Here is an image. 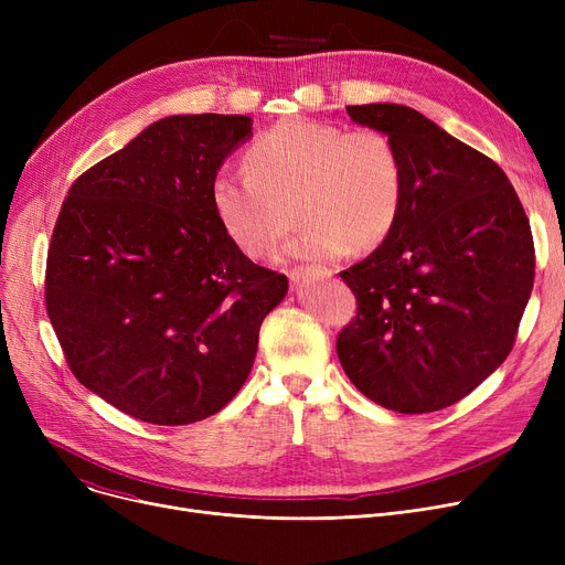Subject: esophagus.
<instances>
[{
  "label": "esophagus",
  "mask_w": 565,
  "mask_h": 565,
  "mask_svg": "<svg viewBox=\"0 0 565 565\" xmlns=\"http://www.w3.org/2000/svg\"><path fill=\"white\" fill-rule=\"evenodd\" d=\"M334 273L330 270V267H320V265H298L292 267V270L288 273L290 281H300V279H307V277H332Z\"/></svg>",
  "instance_id": "obj_1"
}]
</instances>
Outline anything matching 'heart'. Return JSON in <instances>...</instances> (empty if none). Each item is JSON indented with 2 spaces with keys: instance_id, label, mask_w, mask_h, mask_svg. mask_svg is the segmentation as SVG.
Instances as JSON below:
<instances>
[{
  "instance_id": "b5f03b06",
  "label": "heart",
  "mask_w": 565,
  "mask_h": 565,
  "mask_svg": "<svg viewBox=\"0 0 565 565\" xmlns=\"http://www.w3.org/2000/svg\"><path fill=\"white\" fill-rule=\"evenodd\" d=\"M247 171H220L213 211L231 241L267 256L292 226L305 224L286 256L332 260L387 241L405 201V164L380 130H345L311 118H288L263 130L245 153Z\"/></svg>"
}]
</instances>
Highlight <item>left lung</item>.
Returning a JSON list of instances; mask_svg holds the SVG:
<instances>
[{
	"label": "left lung",
	"mask_w": 565,
	"mask_h": 565,
	"mask_svg": "<svg viewBox=\"0 0 565 565\" xmlns=\"http://www.w3.org/2000/svg\"><path fill=\"white\" fill-rule=\"evenodd\" d=\"M345 109L396 143L405 201L387 241L341 273L358 316L337 337L339 362L373 403L437 412L513 350L536 275L531 226L501 167L417 109Z\"/></svg>",
	"instance_id": "1"
}]
</instances>
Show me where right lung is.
Listing matches in <instances>:
<instances>
[{
	"label": "right lung",
	"instance_id": "add662e5",
	"mask_svg": "<svg viewBox=\"0 0 565 565\" xmlns=\"http://www.w3.org/2000/svg\"><path fill=\"white\" fill-rule=\"evenodd\" d=\"M249 137V116H167L86 169L56 217L45 307L58 345L86 390L146 424L217 414L288 290L213 211V178Z\"/></svg>",
	"mask_w": 565,
	"mask_h": 565
}]
</instances>
